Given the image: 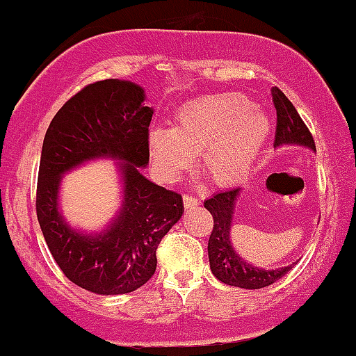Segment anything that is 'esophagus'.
I'll list each match as a JSON object with an SVG mask.
<instances>
[{
  "mask_svg": "<svg viewBox=\"0 0 356 356\" xmlns=\"http://www.w3.org/2000/svg\"><path fill=\"white\" fill-rule=\"evenodd\" d=\"M182 202H184L186 209H195V207L200 205L198 196H193V195H189V193H186V195L182 196Z\"/></svg>",
  "mask_w": 356,
  "mask_h": 356,
  "instance_id": "34e87169",
  "label": "esophagus"
}]
</instances>
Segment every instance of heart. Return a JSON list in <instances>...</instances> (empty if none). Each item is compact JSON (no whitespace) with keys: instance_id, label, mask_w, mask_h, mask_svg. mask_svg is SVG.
Wrapping results in <instances>:
<instances>
[{"instance_id":"heart-1","label":"heart","mask_w":356,"mask_h":356,"mask_svg":"<svg viewBox=\"0 0 356 356\" xmlns=\"http://www.w3.org/2000/svg\"><path fill=\"white\" fill-rule=\"evenodd\" d=\"M270 129V120L243 95H205L179 108L174 127L151 130V160L163 177L174 179L200 153V168L210 181L236 184L250 172Z\"/></svg>"}]
</instances>
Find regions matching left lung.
<instances>
[{"label":"left lung","mask_w":356,"mask_h":356,"mask_svg":"<svg viewBox=\"0 0 356 356\" xmlns=\"http://www.w3.org/2000/svg\"><path fill=\"white\" fill-rule=\"evenodd\" d=\"M275 109H277V132H275V146L280 144H299V146L312 147L316 151L315 140L312 132L305 125L294 104L287 99V95L278 88H271ZM240 188L227 189L205 200V209L212 213L213 227L209 238V261L213 277L226 285L240 289H262L275 284L282 277L292 270V266L278 268V270H261L245 262L236 252L233 250L229 241L231 219L236 196Z\"/></svg>","instance_id":"obj_1"}]
</instances>
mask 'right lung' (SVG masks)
I'll use <instances>...</instances> for the list:
<instances>
[{"label": "right lung", "mask_w": 356, "mask_h": 356, "mask_svg": "<svg viewBox=\"0 0 356 356\" xmlns=\"http://www.w3.org/2000/svg\"><path fill=\"white\" fill-rule=\"evenodd\" d=\"M139 85L102 79L86 85L57 111L44 134L36 186V216L62 273L95 294H129L156 271L161 238L181 219L182 196L147 181L153 108ZM124 161V205L109 230L90 237L71 230L58 213L64 171L92 157Z\"/></svg>", "instance_id": "1"}]
</instances>
